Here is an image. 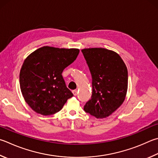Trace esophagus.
<instances>
[{"label":"esophagus","instance_id":"34e87169","mask_svg":"<svg viewBox=\"0 0 158 158\" xmlns=\"http://www.w3.org/2000/svg\"><path fill=\"white\" fill-rule=\"evenodd\" d=\"M73 94L74 96H76L77 94V93H78V90H73Z\"/></svg>","mask_w":158,"mask_h":158}]
</instances>
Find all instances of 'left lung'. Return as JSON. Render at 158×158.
<instances>
[{
    "mask_svg": "<svg viewBox=\"0 0 158 158\" xmlns=\"http://www.w3.org/2000/svg\"><path fill=\"white\" fill-rule=\"evenodd\" d=\"M81 52L93 79V94L84 110L97 118H104L124 101L128 88L127 68L119 54L113 51L88 48Z\"/></svg>",
    "mask_w": 158,
    "mask_h": 158,
    "instance_id": "1",
    "label": "left lung"
}]
</instances>
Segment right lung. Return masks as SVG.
Segmentation results:
<instances>
[{"instance_id": "1", "label": "right lung", "mask_w": 158, "mask_h": 158, "mask_svg": "<svg viewBox=\"0 0 158 158\" xmlns=\"http://www.w3.org/2000/svg\"><path fill=\"white\" fill-rule=\"evenodd\" d=\"M79 53L78 49L44 46L25 60L20 72V87L25 101L36 113L43 115L56 113L73 96L62 73Z\"/></svg>"}]
</instances>
